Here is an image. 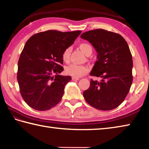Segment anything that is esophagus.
<instances>
[{"label": "esophagus", "instance_id": "obj_1", "mask_svg": "<svg viewBox=\"0 0 149 149\" xmlns=\"http://www.w3.org/2000/svg\"><path fill=\"white\" fill-rule=\"evenodd\" d=\"M72 79L73 81H78V80H79V78L75 77H72Z\"/></svg>", "mask_w": 149, "mask_h": 149}]
</instances>
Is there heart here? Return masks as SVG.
<instances>
[{
  "label": "heart",
  "instance_id": "b5f03b06",
  "mask_svg": "<svg viewBox=\"0 0 149 149\" xmlns=\"http://www.w3.org/2000/svg\"><path fill=\"white\" fill-rule=\"evenodd\" d=\"M79 48L83 53L87 55L90 53L92 54V48L91 46L87 43H81L79 45ZM71 54V48L68 47L64 49L62 54V59L64 62L68 63L70 61ZM65 72L68 75L73 77H80L85 75L88 72V68L84 65H77V64H72L68 66L65 69Z\"/></svg>",
  "mask_w": 149,
  "mask_h": 149
}]
</instances>
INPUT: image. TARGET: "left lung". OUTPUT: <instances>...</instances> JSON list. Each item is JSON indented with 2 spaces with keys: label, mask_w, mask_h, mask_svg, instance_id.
<instances>
[{
  "label": "left lung",
  "mask_w": 149,
  "mask_h": 149,
  "mask_svg": "<svg viewBox=\"0 0 149 149\" xmlns=\"http://www.w3.org/2000/svg\"><path fill=\"white\" fill-rule=\"evenodd\" d=\"M81 38L92 44L97 52V61L90 75L101 77L90 80L83 92L90 105L110 110L123 103L132 83V57L126 40L119 34L103 29L84 32Z\"/></svg>",
  "instance_id": "left-lung-1"
}]
</instances>
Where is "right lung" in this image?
<instances>
[{
  "label": "right lung",
  "mask_w": 149,
  "mask_h": 149,
  "mask_svg": "<svg viewBox=\"0 0 149 149\" xmlns=\"http://www.w3.org/2000/svg\"><path fill=\"white\" fill-rule=\"evenodd\" d=\"M81 31L48 30L33 35L26 42L18 62L17 81L21 96L28 106L45 111L59 103L70 76L63 71L62 54Z\"/></svg>",
  "instance_id": "add662e5"
}]
</instances>
